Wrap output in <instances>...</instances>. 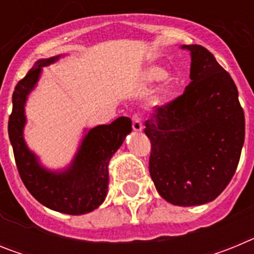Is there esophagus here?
<instances>
[{"instance_id":"obj_1","label":"esophagus","mask_w":254,"mask_h":254,"mask_svg":"<svg viewBox=\"0 0 254 254\" xmlns=\"http://www.w3.org/2000/svg\"><path fill=\"white\" fill-rule=\"evenodd\" d=\"M132 127H133V131H142V122H141V118L137 114H133V117H132Z\"/></svg>"}]
</instances>
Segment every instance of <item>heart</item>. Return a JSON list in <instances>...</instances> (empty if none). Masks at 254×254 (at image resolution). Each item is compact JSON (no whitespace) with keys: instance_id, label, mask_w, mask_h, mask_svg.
<instances>
[{"instance_id":"heart-1","label":"heart","mask_w":254,"mask_h":254,"mask_svg":"<svg viewBox=\"0 0 254 254\" xmlns=\"http://www.w3.org/2000/svg\"><path fill=\"white\" fill-rule=\"evenodd\" d=\"M142 77L146 82L159 81V80L165 77V71H164L163 68H160V67H149V68L143 72Z\"/></svg>"}]
</instances>
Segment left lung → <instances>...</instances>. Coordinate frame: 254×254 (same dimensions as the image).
<instances>
[{
  "instance_id": "obj_1",
  "label": "left lung",
  "mask_w": 254,
  "mask_h": 254,
  "mask_svg": "<svg viewBox=\"0 0 254 254\" xmlns=\"http://www.w3.org/2000/svg\"><path fill=\"white\" fill-rule=\"evenodd\" d=\"M190 52V84L185 93L156 105L145 122L151 151L149 170L164 199L177 206L214 201L232 181L246 133L238 89L214 55Z\"/></svg>"
}]
</instances>
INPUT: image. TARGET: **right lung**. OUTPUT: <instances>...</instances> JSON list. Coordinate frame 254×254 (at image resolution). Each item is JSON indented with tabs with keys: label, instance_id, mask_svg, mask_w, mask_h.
Returning a JSON list of instances; mask_svg holds the SVG:
<instances>
[{
	"label": "right lung",
	"instance_id": "obj_1",
	"mask_svg": "<svg viewBox=\"0 0 254 254\" xmlns=\"http://www.w3.org/2000/svg\"><path fill=\"white\" fill-rule=\"evenodd\" d=\"M58 57L38 61L21 78L12 94V112L8 117V137L20 178L37 201L51 210L82 215L99 207L108 190V163L132 131L128 117H120L111 125L98 126L85 136L72 165L64 173H52L38 164L22 138L25 125L26 95L37 84L42 67Z\"/></svg>",
	"mask_w": 254,
	"mask_h": 254
}]
</instances>
